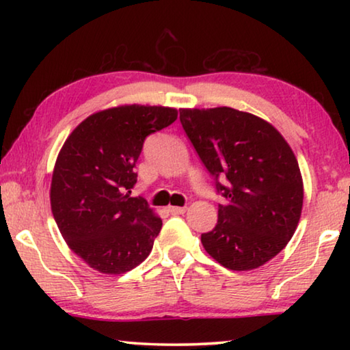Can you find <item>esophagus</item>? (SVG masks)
I'll return each mask as SVG.
<instances>
[{
    "mask_svg": "<svg viewBox=\"0 0 350 350\" xmlns=\"http://www.w3.org/2000/svg\"><path fill=\"white\" fill-rule=\"evenodd\" d=\"M171 215H183L187 211V206H168Z\"/></svg>",
    "mask_w": 350,
    "mask_h": 350,
    "instance_id": "esophagus-1",
    "label": "esophagus"
}]
</instances>
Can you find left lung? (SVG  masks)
<instances>
[{
  "instance_id": "obj_1",
  "label": "left lung",
  "mask_w": 350,
  "mask_h": 350,
  "mask_svg": "<svg viewBox=\"0 0 350 350\" xmlns=\"http://www.w3.org/2000/svg\"><path fill=\"white\" fill-rule=\"evenodd\" d=\"M179 111L188 139L227 199L216 227L200 236L205 252L230 270L260 267L288 244L303 211V176L292 148L250 112L228 106ZM217 176L229 182L221 186Z\"/></svg>"
}]
</instances>
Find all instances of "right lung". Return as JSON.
<instances>
[{
	"mask_svg": "<svg viewBox=\"0 0 350 350\" xmlns=\"http://www.w3.org/2000/svg\"><path fill=\"white\" fill-rule=\"evenodd\" d=\"M176 118L168 106H114L86 117L58 152L52 215L70 250L100 273H126L152 250L162 219L131 198L134 167L146 135Z\"/></svg>",
	"mask_w": 350,
	"mask_h": 350,
	"instance_id": "right-lung-1",
	"label": "right lung"
}]
</instances>
